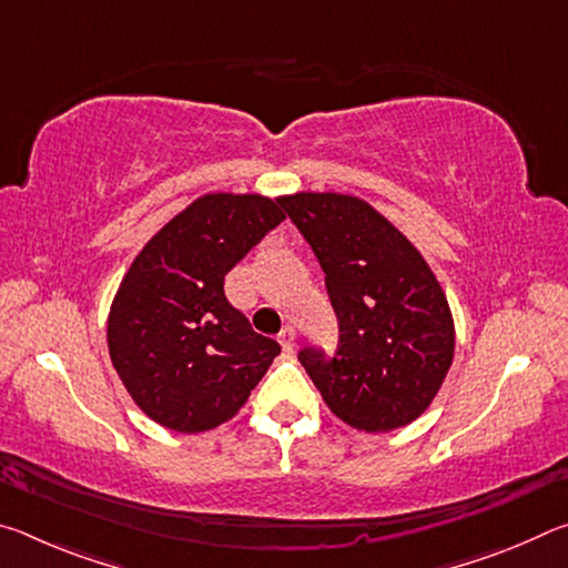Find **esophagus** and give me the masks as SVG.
Masks as SVG:
<instances>
[{"mask_svg": "<svg viewBox=\"0 0 568 568\" xmlns=\"http://www.w3.org/2000/svg\"><path fill=\"white\" fill-rule=\"evenodd\" d=\"M277 341H281L285 353H293V348H295V331H293V325H285V328L281 331V335H277Z\"/></svg>", "mask_w": 568, "mask_h": 568, "instance_id": "34e87169", "label": "esophagus"}]
</instances>
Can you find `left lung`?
Returning <instances> with one entry per match:
<instances>
[{
  "label": "left lung",
  "instance_id": "obj_1",
  "mask_svg": "<svg viewBox=\"0 0 568 568\" xmlns=\"http://www.w3.org/2000/svg\"><path fill=\"white\" fill-rule=\"evenodd\" d=\"M281 205L325 273L338 351L297 355L335 416L365 434L408 426L454 363L446 293L416 245L376 207L341 192H295Z\"/></svg>",
  "mask_w": 568,
  "mask_h": 568
}]
</instances>
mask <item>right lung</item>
<instances>
[{
    "instance_id": "add662e5",
    "label": "right lung",
    "mask_w": 568,
    "mask_h": 568,
    "mask_svg": "<svg viewBox=\"0 0 568 568\" xmlns=\"http://www.w3.org/2000/svg\"><path fill=\"white\" fill-rule=\"evenodd\" d=\"M285 220L281 197L207 192L148 240L114 293L108 348L140 410L178 434L245 406L281 345L225 297V275Z\"/></svg>"
}]
</instances>
